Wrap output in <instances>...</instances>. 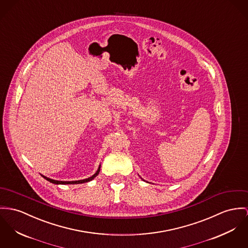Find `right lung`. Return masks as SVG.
Here are the masks:
<instances>
[{
  "label": "right lung",
  "instance_id": "obj_1",
  "mask_svg": "<svg viewBox=\"0 0 248 248\" xmlns=\"http://www.w3.org/2000/svg\"><path fill=\"white\" fill-rule=\"evenodd\" d=\"M100 168H101V165H99V167H98V169H97V171H96L95 173L93 174V175H92L91 177H88V178H86V179H82V180H76V181H59V180H55V179H52V178H49V177H47V176H44V175H42L46 180H48L49 182H51V183H54V184H63V185H65V184H80V183H86V182H89V181H91V180H93L94 177H96L97 175H98V173H99V171H100Z\"/></svg>",
  "mask_w": 248,
  "mask_h": 248
}]
</instances>
